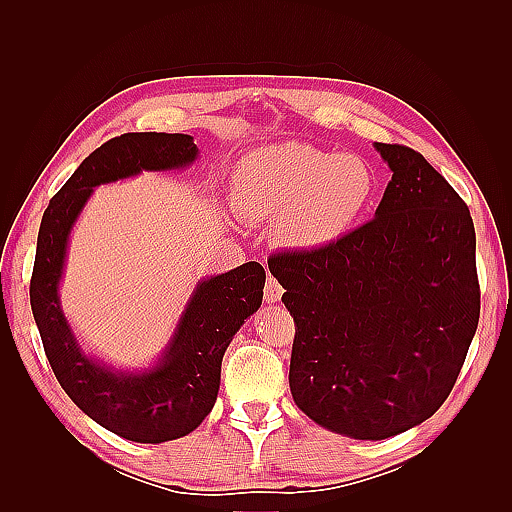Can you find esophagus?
<instances>
[{"label": "esophagus", "instance_id": "obj_1", "mask_svg": "<svg viewBox=\"0 0 512 512\" xmlns=\"http://www.w3.org/2000/svg\"><path fill=\"white\" fill-rule=\"evenodd\" d=\"M282 294H284V288H282V284L275 280V277H267V284H265V301L267 303H277L282 299Z\"/></svg>", "mask_w": 512, "mask_h": 512}]
</instances>
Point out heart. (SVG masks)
Instances as JSON below:
<instances>
[{"mask_svg": "<svg viewBox=\"0 0 512 512\" xmlns=\"http://www.w3.org/2000/svg\"><path fill=\"white\" fill-rule=\"evenodd\" d=\"M376 196V177L356 156L309 145H271L237 170L239 209L250 220H277L294 252H318L346 239Z\"/></svg>", "mask_w": 512, "mask_h": 512, "instance_id": "obj_1", "label": "heart"}]
</instances>
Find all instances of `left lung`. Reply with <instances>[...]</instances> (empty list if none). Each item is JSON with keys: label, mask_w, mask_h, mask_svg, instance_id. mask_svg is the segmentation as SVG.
I'll list each match as a JSON object with an SVG mask.
<instances>
[{"label": "left lung", "mask_w": 512, "mask_h": 512, "mask_svg": "<svg viewBox=\"0 0 512 512\" xmlns=\"http://www.w3.org/2000/svg\"><path fill=\"white\" fill-rule=\"evenodd\" d=\"M374 147L393 173L374 220L327 250L269 260L297 327L294 404L354 440L427 421L453 391L480 314L470 209L421 153Z\"/></svg>", "instance_id": "8db88e82"}]
</instances>
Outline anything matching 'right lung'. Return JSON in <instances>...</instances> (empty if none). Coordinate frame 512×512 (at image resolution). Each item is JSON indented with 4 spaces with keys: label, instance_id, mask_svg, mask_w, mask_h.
Returning <instances> with one entry per match:
<instances>
[{
    "label": "right lung",
    "instance_id": "right-lung-1",
    "mask_svg": "<svg viewBox=\"0 0 512 512\" xmlns=\"http://www.w3.org/2000/svg\"><path fill=\"white\" fill-rule=\"evenodd\" d=\"M198 158L190 134L128 132L98 147L64 183L42 215L29 286L34 320L61 389L89 418L117 436L160 444L188 436L211 412L220 391L224 352L262 303L265 269L258 262L200 280L158 361L115 369L87 354L61 309L70 232L98 185L179 170Z\"/></svg>",
    "mask_w": 512,
    "mask_h": 512
}]
</instances>
